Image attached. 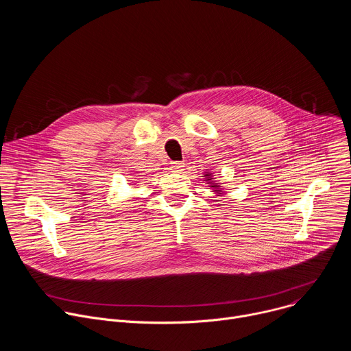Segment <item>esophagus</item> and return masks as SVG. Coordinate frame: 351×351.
Here are the masks:
<instances>
[{"instance_id":"34e87169","label":"esophagus","mask_w":351,"mask_h":351,"mask_svg":"<svg viewBox=\"0 0 351 351\" xmlns=\"http://www.w3.org/2000/svg\"><path fill=\"white\" fill-rule=\"evenodd\" d=\"M183 169H184V164H183V162H179V161L172 162V167H171V171H172V172L179 173V172H182Z\"/></svg>"}]
</instances>
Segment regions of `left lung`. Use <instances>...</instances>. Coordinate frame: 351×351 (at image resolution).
<instances>
[{
  "instance_id": "left-lung-1",
  "label": "left lung",
  "mask_w": 351,
  "mask_h": 351,
  "mask_svg": "<svg viewBox=\"0 0 351 351\" xmlns=\"http://www.w3.org/2000/svg\"><path fill=\"white\" fill-rule=\"evenodd\" d=\"M206 176H207V178H206V180H208V182H211V175H210V173H206ZM211 187H218V184H213V186H211ZM215 191H217V193H219V191H221V190H215ZM219 194H221V193H219Z\"/></svg>"
}]
</instances>
